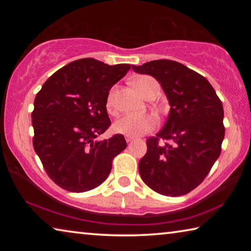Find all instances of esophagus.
I'll use <instances>...</instances> for the list:
<instances>
[{
  "mask_svg": "<svg viewBox=\"0 0 251 251\" xmlns=\"http://www.w3.org/2000/svg\"><path fill=\"white\" fill-rule=\"evenodd\" d=\"M125 139H126L127 143H130V142L134 141V137H130V136H126Z\"/></svg>",
  "mask_w": 251,
  "mask_h": 251,
  "instance_id": "34e87169",
  "label": "esophagus"
}]
</instances>
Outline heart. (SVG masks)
Instances as JSON below:
<instances>
[{
    "label": "heart",
    "mask_w": 251,
    "mask_h": 251,
    "mask_svg": "<svg viewBox=\"0 0 251 251\" xmlns=\"http://www.w3.org/2000/svg\"><path fill=\"white\" fill-rule=\"evenodd\" d=\"M133 84L141 93L143 97H147L151 91V87L157 84L156 80L151 76H138L133 80ZM114 106V92H110L107 100V107L112 110ZM157 117L151 113L141 114V115H134V114H127V115L120 118L115 124L114 129L117 133L130 136V137H137L148 133L151 129H154L157 126Z\"/></svg>",
    "instance_id": "obj_1"
}]
</instances>
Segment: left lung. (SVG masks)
I'll return each instance as SVG.
<instances>
[{
	"label": "left lung",
	"instance_id": "1",
	"mask_svg": "<svg viewBox=\"0 0 251 251\" xmlns=\"http://www.w3.org/2000/svg\"><path fill=\"white\" fill-rule=\"evenodd\" d=\"M131 69L156 78L171 106L163 128L147 139L139 175L160 195L188 194L205 179L222 151L223 103L203 76L181 63L157 59ZM158 138L172 140V145L159 146Z\"/></svg>",
	"mask_w": 251,
	"mask_h": 251
}]
</instances>
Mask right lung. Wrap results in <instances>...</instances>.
I'll return each mask as SVG.
<instances>
[{
  "label": "right lung",
  "mask_w": 251,
  "mask_h": 251,
  "mask_svg": "<svg viewBox=\"0 0 251 251\" xmlns=\"http://www.w3.org/2000/svg\"><path fill=\"white\" fill-rule=\"evenodd\" d=\"M80 58L59 69L34 100L33 146L50 179L72 193L96 188L112 171L114 157L126 148L122 134L97 137L108 128L110 88L129 71Z\"/></svg>",
  "instance_id": "obj_1"
}]
</instances>
